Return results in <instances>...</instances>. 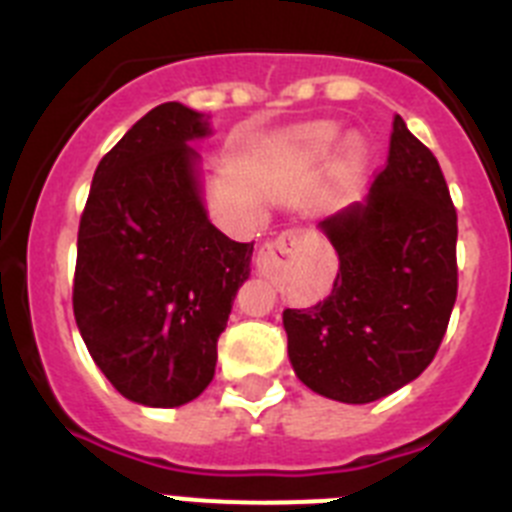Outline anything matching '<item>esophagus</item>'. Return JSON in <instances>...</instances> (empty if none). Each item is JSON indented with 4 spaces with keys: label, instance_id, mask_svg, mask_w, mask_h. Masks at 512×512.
Here are the masks:
<instances>
[{
    "label": "esophagus",
    "instance_id": "esophagus-1",
    "mask_svg": "<svg viewBox=\"0 0 512 512\" xmlns=\"http://www.w3.org/2000/svg\"><path fill=\"white\" fill-rule=\"evenodd\" d=\"M297 243H300V235H297L295 230H284L279 238H274V241L266 243V246L261 248L259 256H256V271L264 274V277L277 274L279 266L284 264V259H287L289 253L295 251Z\"/></svg>",
    "mask_w": 512,
    "mask_h": 512
}]
</instances>
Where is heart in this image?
<instances>
[{
    "label": "heart",
    "instance_id": "heart-1",
    "mask_svg": "<svg viewBox=\"0 0 512 512\" xmlns=\"http://www.w3.org/2000/svg\"><path fill=\"white\" fill-rule=\"evenodd\" d=\"M341 125L330 120H318V122H305V125H297L289 133L282 135L279 140V156L287 158L289 164L297 166H312L320 164L330 153L341 146ZM366 158V143L359 135H351V138L343 140L341 148V161L346 171L361 169Z\"/></svg>",
    "mask_w": 512,
    "mask_h": 512
}]
</instances>
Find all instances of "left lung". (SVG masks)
<instances>
[{
  "label": "left lung",
  "mask_w": 512,
  "mask_h": 512,
  "mask_svg": "<svg viewBox=\"0 0 512 512\" xmlns=\"http://www.w3.org/2000/svg\"><path fill=\"white\" fill-rule=\"evenodd\" d=\"M318 228L338 274L323 302L284 310L289 361L312 392L366 405L423 374L456 302L454 202L436 156L400 115L366 200Z\"/></svg>",
  "instance_id": "left-lung-1"
}]
</instances>
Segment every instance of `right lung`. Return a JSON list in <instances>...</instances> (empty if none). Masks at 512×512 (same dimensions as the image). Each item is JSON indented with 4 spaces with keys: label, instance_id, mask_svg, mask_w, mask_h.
<instances>
[{
    "label": "right lung",
    "instance_id": "add662e5",
    "mask_svg": "<svg viewBox=\"0 0 512 512\" xmlns=\"http://www.w3.org/2000/svg\"><path fill=\"white\" fill-rule=\"evenodd\" d=\"M207 135L202 112L153 107L99 161L79 223L76 325L112 387L146 408L205 392L251 274L253 243L207 217L202 158L189 146Z\"/></svg>",
    "mask_w": 512,
    "mask_h": 512
}]
</instances>
